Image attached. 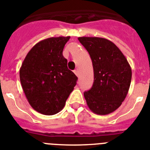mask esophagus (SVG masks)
<instances>
[{"label": "esophagus", "mask_w": 150, "mask_h": 150, "mask_svg": "<svg viewBox=\"0 0 150 150\" xmlns=\"http://www.w3.org/2000/svg\"><path fill=\"white\" fill-rule=\"evenodd\" d=\"M74 74H76V76H77L78 77H79V71H78V70H75V71H74Z\"/></svg>", "instance_id": "34e87169"}]
</instances>
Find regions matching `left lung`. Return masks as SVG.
<instances>
[{
  "mask_svg": "<svg viewBox=\"0 0 150 150\" xmlns=\"http://www.w3.org/2000/svg\"><path fill=\"white\" fill-rule=\"evenodd\" d=\"M78 40L89 53L94 71L91 88L84 92L88 108L107 115L124 101L132 81V68L121 50L109 40L80 37Z\"/></svg>",
  "mask_w": 150,
  "mask_h": 150,
  "instance_id": "obj_1",
  "label": "left lung"
}]
</instances>
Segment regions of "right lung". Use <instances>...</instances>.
<instances>
[{
    "mask_svg": "<svg viewBox=\"0 0 150 150\" xmlns=\"http://www.w3.org/2000/svg\"><path fill=\"white\" fill-rule=\"evenodd\" d=\"M71 37L50 38L34 45L19 70L22 87L34 110L51 116L60 112L76 84L62 55Z\"/></svg>",
    "mask_w": 150,
    "mask_h": 150,
    "instance_id": "right-lung-1",
    "label": "right lung"
}]
</instances>
